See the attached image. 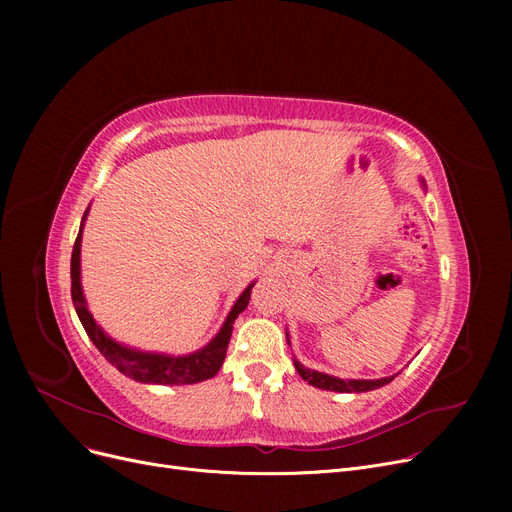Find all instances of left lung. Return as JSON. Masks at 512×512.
Segmentation results:
<instances>
[{"label":"left lung","instance_id":"1","mask_svg":"<svg viewBox=\"0 0 512 512\" xmlns=\"http://www.w3.org/2000/svg\"><path fill=\"white\" fill-rule=\"evenodd\" d=\"M286 338H288V334H286ZM294 367H297L299 375L307 384L321 388V390H332V392H369V390L390 384L396 378V375H388V378H380V380H342V378H334V375H328V373L307 369L297 359H294Z\"/></svg>","mask_w":512,"mask_h":512}]
</instances>
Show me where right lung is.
I'll return each instance as SVG.
<instances>
[{"label": "right lung", "mask_w": 512, "mask_h": 512, "mask_svg": "<svg viewBox=\"0 0 512 512\" xmlns=\"http://www.w3.org/2000/svg\"><path fill=\"white\" fill-rule=\"evenodd\" d=\"M85 220H87V211L83 215V224H85ZM83 224H80L74 249H72V259H70L72 303H74L80 324H83L91 342L97 346V351L107 361H110L120 373H124L126 378H132V380L143 382V384H178L180 386V384H197V382L213 378V375L220 371V367L224 363L228 342L232 336L234 319L247 309L255 282L242 290L232 311L228 313L222 330L215 334V338L207 346H203L201 351L184 355V357H170V355L143 353V351H137V348H128L107 336L97 326V321L93 319V315L87 309V301L83 297V286H80V238H83Z\"/></svg>", "instance_id": "obj_1"}]
</instances>
